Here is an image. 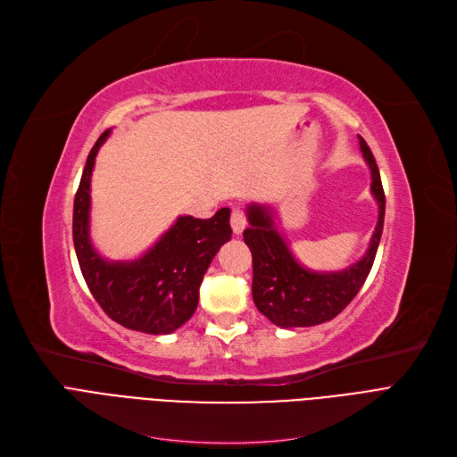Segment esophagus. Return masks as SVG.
Masks as SVG:
<instances>
[{"label": "esophagus", "mask_w": 457, "mask_h": 457, "mask_svg": "<svg viewBox=\"0 0 457 457\" xmlns=\"http://www.w3.org/2000/svg\"><path fill=\"white\" fill-rule=\"evenodd\" d=\"M230 227H232L234 234H242V232H244V228L247 227V217H245V213H244L240 208L232 210V215H230Z\"/></svg>", "instance_id": "obj_1"}]
</instances>
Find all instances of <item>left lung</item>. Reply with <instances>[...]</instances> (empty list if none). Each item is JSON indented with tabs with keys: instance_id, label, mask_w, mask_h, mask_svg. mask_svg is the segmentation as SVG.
<instances>
[{
	"instance_id": "1",
	"label": "left lung",
	"mask_w": 457,
	"mask_h": 457,
	"mask_svg": "<svg viewBox=\"0 0 457 457\" xmlns=\"http://www.w3.org/2000/svg\"><path fill=\"white\" fill-rule=\"evenodd\" d=\"M359 145L370 168V193L378 202V223H376L365 257L348 269L338 272H313L304 269L293 257L287 242L278 232L270 210L257 204L247 206L249 228L244 230V242L249 245L251 257H253L251 293H253L257 310L278 327H313L337 318L363 287L372 269L384 230L386 195L378 166L367 141L361 136Z\"/></svg>"
}]
</instances>
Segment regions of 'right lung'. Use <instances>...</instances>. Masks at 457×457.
Masks as SVG:
<instances>
[{
	"mask_svg": "<svg viewBox=\"0 0 457 457\" xmlns=\"http://www.w3.org/2000/svg\"><path fill=\"white\" fill-rule=\"evenodd\" d=\"M109 132L88 153L73 202V245L96 303L119 325L147 335H170L191 320L200 283L215 253L230 240V210L210 219L181 215L145 255L105 261L90 242V176Z\"/></svg>",
	"mask_w": 457,
	"mask_h": 457,
	"instance_id": "1",
	"label": "right lung"
}]
</instances>
